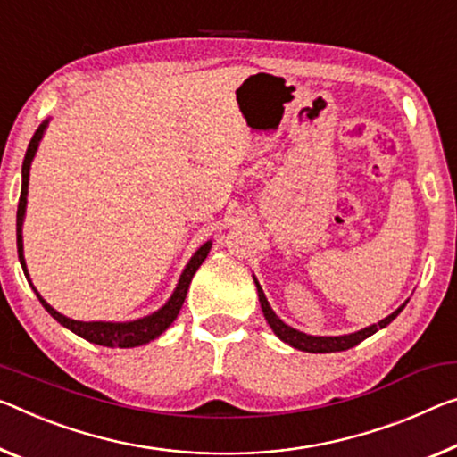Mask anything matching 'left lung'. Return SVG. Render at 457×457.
Wrapping results in <instances>:
<instances>
[{
  "mask_svg": "<svg viewBox=\"0 0 457 457\" xmlns=\"http://www.w3.org/2000/svg\"><path fill=\"white\" fill-rule=\"evenodd\" d=\"M256 282V288H258V299H260V307H262V313L266 317L268 325H270L272 331L277 333V336L282 339V342L296 347V350L301 352H311V353H329V352H344V350H350V347L358 345L360 342H364L366 337H370L372 333H376L382 328H386V325L395 320V317L401 313V311L404 309V305L398 307L396 311H393L388 317H385V320L370 325V328H364L360 329L356 333H347V336H307V333H303L299 329H293L291 325H287L285 321L280 320V317L274 313L272 307L268 305L266 296H264V291L260 288L258 280L254 278Z\"/></svg>",
  "mask_w": 457,
  "mask_h": 457,
  "instance_id": "1",
  "label": "left lung"
}]
</instances>
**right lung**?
<instances>
[{"label":"right lung","instance_id":"right-lung-1","mask_svg":"<svg viewBox=\"0 0 457 457\" xmlns=\"http://www.w3.org/2000/svg\"><path fill=\"white\" fill-rule=\"evenodd\" d=\"M48 126V120L42 121L40 128L36 129L30 144H28L24 162H21V191H20V201H18V215H16V236H18V258L20 264L24 268V274L28 282L32 285L30 274H28L26 268V260H24V242H21V226H24V215H26V203H28V180H30V164L34 161L36 150H38V144L45 136V129ZM209 250H212V242H205L201 248L195 252L193 258L189 260V264L185 266L183 274H180L179 285L175 288V293L170 295V299L164 303V305L154 311L152 315L142 317V320L136 321H126V323H112V321H77V320H69V317L61 315L59 311L53 309L48 303L42 299L40 293L36 291L34 285V293L38 296V301L42 303L50 315L59 321L62 328L71 329L72 333H77L79 337L87 339V342L97 344V345H105V347H136V345H144L152 342L161 336L162 331L170 328V323L177 320L180 307H183L187 291H189V285L193 280V274L197 272V268L203 264V260L207 258Z\"/></svg>","mask_w":457,"mask_h":457}]
</instances>
